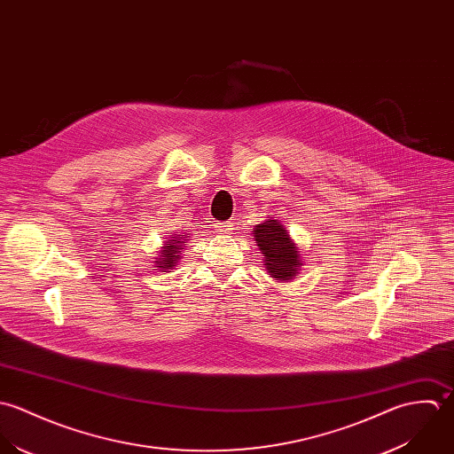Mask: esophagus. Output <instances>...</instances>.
Wrapping results in <instances>:
<instances>
[{
  "label": "esophagus",
  "instance_id": "esophagus-1",
  "mask_svg": "<svg viewBox=\"0 0 454 454\" xmlns=\"http://www.w3.org/2000/svg\"><path fill=\"white\" fill-rule=\"evenodd\" d=\"M233 230V223L231 221H221V223H215V231L219 235H230Z\"/></svg>",
  "mask_w": 454,
  "mask_h": 454
}]
</instances>
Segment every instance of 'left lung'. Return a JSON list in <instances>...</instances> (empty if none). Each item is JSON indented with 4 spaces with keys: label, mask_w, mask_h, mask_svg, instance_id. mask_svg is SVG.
Segmentation results:
<instances>
[{
    "label": "left lung",
    "mask_w": 454,
    "mask_h": 454,
    "mask_svg": "<svg viewBox=\"0 0 454 454\" xmlns=\"http://www.w3.org/2000/svg\"><path fill=\"white\" fill-rule=\"evenodd\" d=\"M254 240L265 256L267 272L275 280H289L298 273L301 267L300 251L277 219L258 224L254 228Z\"/></svg>",
    "instance_id": "obj_1"
}]
</instances>
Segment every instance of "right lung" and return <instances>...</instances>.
<instances>
[{
    "instance_id": "obj_1",
    "label": "right lung",
    "mask_w": 454,
    "mask_h": 454,
    "mask_svg": "<svg viewBox=\"0 0 454 454\" xmlns=\"http://www.w3.org/2000/svg\"><path fill=\"white\" fill-rule=\"evenodd\" d=\"M182 246H185V235H176L170 237V240L165 242L163 249L160 251V258H156V270H172L177 263V260H181Z\"/></svg>"
}]
</instances>
